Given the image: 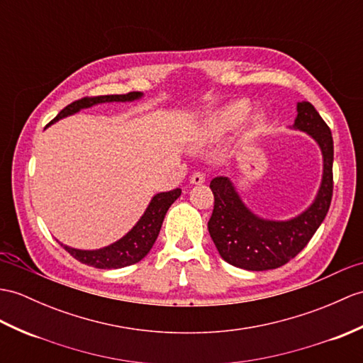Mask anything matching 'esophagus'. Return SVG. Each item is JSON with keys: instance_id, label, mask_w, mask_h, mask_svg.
Instances as JSON below:
<instances>
[{"instance_id": "esophagus-1", "label": "esophagus", "mask_w": 363, "mask_h": 363, "mask_svg": "<svg viewBox=\"0 0 363 363\" xmlns=\"http://www.w3.org/2000/svg\"><path fill=\"white\" fill-rule=\"evenodd\" d=\"M206 182V174L201 173V172H195L190 176V184L193 185H201Z\"/></svg>"}]
</instances>
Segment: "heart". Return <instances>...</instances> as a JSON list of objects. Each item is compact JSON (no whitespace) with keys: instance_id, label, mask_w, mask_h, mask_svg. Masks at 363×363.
<instances>
[{"instance_id":"b5f03b06","label":"heart","mask_w":363,"mask_h":363,"mask_svg":"<svg viewBox=\"0 0 363 363\" xmlns=\"http://www.w3.org/2000/svg\"><path fill=\"white\" fill-rule=\"evenodd\" d=\"M249 113V105L246 102H233L225 105L215 113L210 114L204 125H202L201 131V140L202 142H212L220 139L224 134L235 130L241 125V122L246 119ZM263 125V116L255 114L249 119L250 130H257Z\"/></svg>"}]
</instances>
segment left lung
<instances>
[{"label": "left lung", "mask_w": 363, "mask_h": 363, "mask_svg": "<svg viewBox=\"0 0 363 363\" xmlns=\"http://www.w3.org/2000/svg\"><path fill=\"white\" fill-rule=\"evenodd\" d=\"M292 128L308 133L323 156L322 184L305 212L288 221L264 220L247 208L229 178L216 176L210 182L215 206L208 220V233L221 258L232 266L246 271H269L286 264L305 249L330 210L334 187V143L330 126L309 102H298Z\"/></svg>", "instance_id": "left-lung-1"}]
</instances>
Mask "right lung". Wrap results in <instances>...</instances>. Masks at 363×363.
I'll return each instance as SVG.
<instances>
[{"instance_id":"1","label":"right lung","mask_w":363,"mask_h":363,"mask_svg":"<svg viewBox=\"0 0 363 363\" xmlns=\"http://www.w3.org/2000/svg\"><path fill=\"white\" fill-rule=\"evenodd\" d=\"M142 92H128V94H114V96H97V97H83L80 100H75L71 105L63 108L60 113L57 114L55 119L50 122L54 123L57 121L63 119V117L72 116L79 113L83 108H89L99 104L106 102H133V100L140 99ZM181 196V189H174L170 191L157 193L150 201L145 212L140 216V220L136 223L133 229L122 237L119 241L109 244L106 247L97 249V250H82L74 249L69 246H62L65 250L79 259L80 263L88 264L97 269H121L125 266H131L138 263L153 247V244L157 238L159 230L162 227V221L165 218L167 210L170 208L173 202Z\"/></svg>"}]
</instances>
